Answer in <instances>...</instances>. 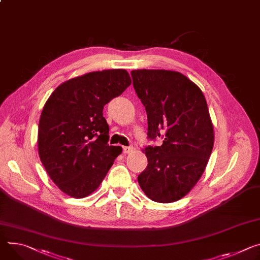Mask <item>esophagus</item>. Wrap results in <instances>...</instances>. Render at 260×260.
I'll list each match as a JSON object with an SVG mask.
<instances>
[{
    "instance_id": "1",
    "label": "esophagus",
    "mask_w": 260,
    "mask_h": 260,
    "mask_svg": "<svg viewBox=\"0 0 260 260\" xmlns=\"http://www.w3.org/2000/svg\"><path fill=\"white\" fill-rule=\"evenodd\" d=\"M134 151L133 146H125L123 147V153H132Z\"/></svg>"
}]
</instances>
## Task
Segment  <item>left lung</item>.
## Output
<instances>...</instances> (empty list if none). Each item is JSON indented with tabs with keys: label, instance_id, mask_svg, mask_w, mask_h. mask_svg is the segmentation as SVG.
<instances>
[{
	"label": "left lung",
	"instance_id": "left-lung-1",
	"mask_svg": "<svg viewBox=\"0 0 260 260\" xmlns=\"http://www.w3.org/2000/svg\"><path fill=\"white\" fill-rule=\"evenodd\" d=\"M134 89L147 113L146 169L138 182L152 201L170 203L190 192L203 174L214 147V127L200 88L177 72L138 69Z\"/></svg>",
	"mask_w": 260,
	"mask_h": 260
}]
</instances>
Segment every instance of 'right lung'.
<instances>
[{
    "label": "right lung",
    "mask_w": 260,
    "mask_h": 260,
    "mask_svg": "<svg viewBox=\"0 0 260 260\" xmlns=\"http://www.w3.org/2000/svg\"><path fill=\"white\" fill-rule=\"evenodd\" d=\"M132 84L125 69L94 72L58 86L45 103L38 126V152L62 192L84 198L102 183L120 146H109L105 105Z\"/></svg>",
    "instance_id": "add662e5"
}]
</instances>
